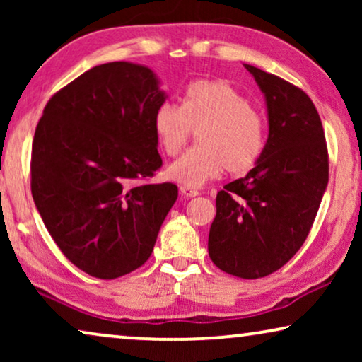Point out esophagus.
<instances>
[{
    "mask_svg": "<svg viewBox=\"0 0 362 362\" xmlns=\"http://www.w3.org/2000/svg\"><path fill=\"white\" fill-rule=\"evenodd\" d=\"M180 191L185 197H196L197 194H199V191L194 189V187H187V186H181Z\"/></svg>",
    "mask_w": 362,
    "mask_h": 362,
    "instance_id": "esophagus-1",
    "label": "esophagus"
}]
</instances>
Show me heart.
<instances>
[{"mask_svg":"<svg viewBox=\"0 0 362 362\" xmlns=\"http://www.w3.org/2000/svg\"><path fill=\"white\" fill-rule=\"evenodd\" d=\"M158 145L168 156L180 153L197 133V148L171 163L166 176L187 187H201L227 170H252L264 151V120L242 93L221 78H201L186 88L181 107L163 103L153 117Z\"/></svg>","mask_w":362,"mask_h":362,"instance_id":"heart-1","label":"heart"}]
</instances>
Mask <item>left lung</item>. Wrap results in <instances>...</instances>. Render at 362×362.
<instances>
[{
	"label": "left lung",
	"mask_w": 362,
	"mask_h": 362,
	"mask_svg": "<svg viewBox=\"0 0 362 362\" xmlns=\"http://www.w3.org/2000/svg\"><path fill=\"white\" fill-rule=\"evenodd\" d=\"M264 93L269 138L247 176L217 192L207 250L216 267L260 279L293 257L328 186V150L313 102L301 88L250 64Z\"/></svg>",
	"instance_id": "obj_1"
}]
</instances>
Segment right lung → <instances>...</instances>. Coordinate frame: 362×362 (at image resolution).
Wrapping results in <instances>:
<instances>
[{"mask_svg": "<svg viewBox=\"0 0 362 362\" xmlns=\"http://www.w3.org/2000/svg\"><path fill=\"white\" fill-rule=\"evenodd\" d=\"M150 67L107 62L59 90L33 141L31 191L44 226L74 265L110 280L150 259L177 199L161 166L153 117L166 100Z\"/></svg>", "mask_w": 362, "mask_h": 362, "instance_id": "obj_1", "label": "right lung"}]
</instances>
